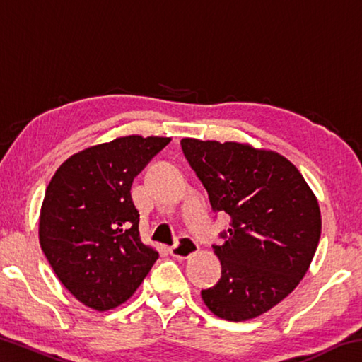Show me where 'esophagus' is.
Returning a JSON list of instances; mask_svg holds the SVG:
<instances>
[{"mask_svg": "<svg viewBox=\"0 0 362 362\" xmlns=\"http://www.w3.org/2000/svg\"><path fill=\"white\" fill-rule=\"evenodd\" d=\"M199 250V246L196 244V241H193L192 238L188 236H182L177 244L169 247V254L174 257V259L179 260H187L189 257L194 255Z\"/></svg>", "mask_w": 362, "mask_h": 362, "instance_id": "esophagus-1", "label": "esophagus"}]
</instances>
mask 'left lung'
Masks as SVG:
<instances>
[{
	"mask_svg": "<svg viewBox=\"0 0 362 362\" xmlns=\"http://www.w3.org/2000/svg\"><path fill=\"white\" fill-rule=\"evenodd\" d=\"M182 150L214 211L231 217L225 243L214 246L222 278L201 297L222 320H254L289 296L308 272L321 236L316 196L278 151L192 137L182 139Z\"/></svg>",
	"mask_w": 362,
	"mask_h": 362,
	"instance_id": "left-lung-1",
	"label": "left lung"
}]
</instances>
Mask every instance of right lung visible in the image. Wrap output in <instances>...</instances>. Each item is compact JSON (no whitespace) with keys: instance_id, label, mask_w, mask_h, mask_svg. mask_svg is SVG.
<instances>
[{"instance_id":"1","label":"right lung","mask_w":362,"mask_h":362,"mask_svg":"<svg viewBox=\"0 0 362 362\" xmlns=\"http://www.w3.org/2000/svg\"><path fill=\"white\" fill-rule=\"evenodd\" d=\"M170 137L139 134L90 145L60 164L41 204L40 246L60 283L95 311L124 303L158 250L142 243L131 188Z\"/></svg>"}]
</instances>
